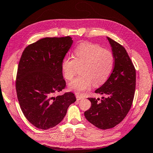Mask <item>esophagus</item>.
Returning a JSON list of instances; mask_svg holds the SVG:
<instances>
[{
	"label": "esophagus",
	"mask_w": 153,
	"mask_h": 153,
	"mask_svg": "<svg viewBox=\"0 0 153 153\" xmlns=\"http://www.w3.org/2000/svg\"><path fill=\"white\" fill-rule=\"evenodd\" d=\"M76 100H80L83 99V96H81L77 95V94L76 95Z\"/></svg>",
	"instance_id": "1"
}]
</instances>
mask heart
Segmentation results:
<instances>
[{"mask_svg": "<svg viewBox=\"0 0 153 153\" xmlns=\"http://www.w3.org/2000/svg\"><path fill=\"white\" fill-rule=\"evenodd\" d=\"M115 66V57L111 51L98 44L84 42L76 47L73 57H65L62 62L63 76L70 81L81 69V76L68 84L70 90L81 94L91 86H100L111 76Z\"/></svg>", "mask_w": 153, "mask_h": 153, "instance_id": "heart-1", "label": "heart"}]
</instances>
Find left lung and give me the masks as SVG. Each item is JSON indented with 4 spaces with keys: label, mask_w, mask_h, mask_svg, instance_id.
Wrapping results in <instances>:
<instances>
[{
    "label": "left lung",
    "mask_w": 153,
    "mask_h": 153,
    "mask_svg": "<svg viewBox=\"0 0 153 153\" xmlns=\"http://www.w3.org/2000/svg\"><path fill=\"white\" fill-rule=\"evenodd\" d=\"M112 47L115 66L109 79L95 91L106 96L96 99L88 98L91 106L85 111V118L100 129L111 128L120 123L130 110L135 94L136 72L125 48L107 37Z\"/></svg>",
    "instance_id": "1"
}]
</instances>
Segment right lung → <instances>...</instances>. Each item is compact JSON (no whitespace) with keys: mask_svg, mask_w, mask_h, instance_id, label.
<instances>
[{"mask_svg":"<svg viewBox=\"0 0 153 153\" xmlns=\"http://www.w3.org/2000/svg\"><path fill=\"white\" fill-rule=\"evenodd\" d=\"M72 42L70 36L45 37L27 46L21 56L16 81L18 100L26 118L37 128L57 125L76 100L70 91L55 96L66 86L62 62Z\"/></svg>","mask_w":153,"mask_h":153,"instance_id":"obj_1","label":"right lung"}]
</instances>
